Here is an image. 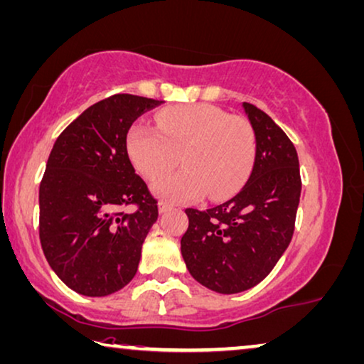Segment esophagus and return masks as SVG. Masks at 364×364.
<instances>
[{
	"instance_id": "esophagus-1",
	"label": "esophagus",
	"mask_w": 364,
	"mask_h": 364,
	"mask_svg": "<svg viewBox=\"0 0 364 364\" xmlns=\"http://www.w3.org/2000/svg\"><path fill=\"white\" fill-rule=\"evenodd\" d=\"M168 208H170V206H168V204H166L165 201H160V203H158V211H160V214L166 213V211H168Z\"/></svg>"
}]
</instances>
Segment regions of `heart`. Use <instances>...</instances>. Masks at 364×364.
Segmentation results:
<instances>
[{"instance_id":"b5f03b06","label":"heart","mask_w":364,"mask_h":364,"mask_svg":"<svg viewBox=\"0 0 364 364\" xmlns=\"http://www.w3.org/2000/svg\"><path fill=\"white\" fill-rule=\"evenodd\" d=\"M158 129L136 124L127 138V150L136 171L158 180L182 156L185 168L155 183L158 196L171 203L193 201L209 194L223 199L240 186L252 163L250 125L211 105L173 107L158 115Z\"/></svg>"}]
</instances>
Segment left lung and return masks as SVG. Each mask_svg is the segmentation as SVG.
<instances>
[{
	"label": "left lung",
	"instance_id": "1",
	"mask_svg": "<svg viewBox=\"0 0 364 364\" xmlns=\"http://www.w3.org/2000/svg\"><path fill=\"white\" fill-rule=\"evenodd\" d=\"M242 109L255 138L249 180L228 201L188 208L181 237L189 274L218 294H239L267 277L294 235L301 191L294 143L265 112L247 102Z\"/></svg>",
	"mask_w": 364,
	"mask_h": 364
}]
</instances>
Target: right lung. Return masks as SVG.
Masks as SVG:
<instances>
[{
    "label": "right lung",
    "mask_w": 364,
    "mask_h": 364,
    "mask_svg": "<svg viewBox=\"0 0 364 364\" xmlns=\"http://www.w3.org/2000/svg\"><path fill=\"white\" fill-rule=\"evenodd\" d=\"M160 104L112 95L82 112L50 150L39 186V239L50 269L80 295H110L135 277L158 206L132 165L127 135ZM129 203L135 213L119 211Z\"/></svg>",
    "instance_id": "add662e5"
}]
</instances>
